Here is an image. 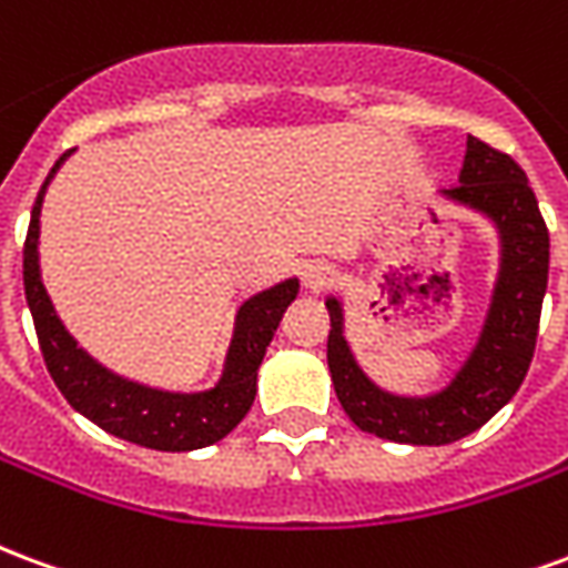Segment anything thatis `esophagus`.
<instances>
[{
  "instance_id": "34e87169",
  "label": "esophagus",
  "mask_w": 568,
  "mask_h": 568,
  "mask_svg": "<svg viewBox=\"0 0 568 568\" xmlns=\"http://www.w3.org/2000/svg\"><path fill=\"white\" fill-rule=\"evenodd\" d=\"M332 276L334 271L328 264H322V261L307 264V267H304V288H307V292H322L325 285L332 283Z\"/></svg>"
}]
</instances>
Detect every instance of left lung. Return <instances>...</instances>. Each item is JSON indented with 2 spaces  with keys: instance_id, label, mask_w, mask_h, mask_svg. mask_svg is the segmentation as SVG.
I'll return each mask as SVG.
<instances>
[{
  "instance_id": "obj_1",
  "label": "left lung",
  "mask_w": 568,
  "mask_h": 568,
  "mask_svg": "<svg viewBox=\"0 0 568 568\" xmlns=\"http://www.w3.org/2000/svg\"><path fill=\"white\" fill-rule=\"evenodd\" d=\"M440 197L480 212L499 234V276L471 353L450 383L432 395H395L358 368L344 334V304L325 297L332 316L328 371L334 393L362 432L395 444L440 447L471 435L520 389L536 353L548 288L550 236L526 173L505 151L468 136L459 185Z\"/></svg>"
}]
</instances>
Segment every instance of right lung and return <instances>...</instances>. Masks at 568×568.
I'll return each mask as SVG.
<instances>
[{
	"mask_svg": "<svg viewBox=\"0 0 568 568\" xmlns=\"http://www.w3.org/2000/svg\"><path fill=\"white\" fill-rule=\"evenodd\" d=\"M69 154L72 151H67L44 179L42 191L32 203L30 231L23 243V288H27V304L36 322L44 365L69 405L115 438L163 453L210 447L227 432H234L240 419L248 414L258 393L261 358L267 353L273 332L280 328L285 307L295 301L301 285L292 276L240 304L222 377L212 389L166 393V389H154V386L128 381L115 371H109L97 358L88 356L79 341L67 332V325L60 322L51 297L44 292L42 271H39V215H42L44 191Z\"/></svg>",
	"mask_w": 568,
	"mask_h": 568,
	"instance_id": "add662e5",
	"label": "right lung"
}]
</instances>
